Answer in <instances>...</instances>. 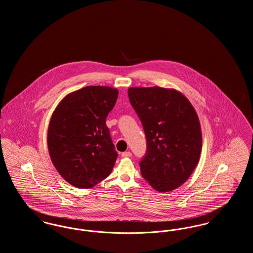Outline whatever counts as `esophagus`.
Returning a JSON list of instances; mask_svg holds the SVG:
<instances>
[{"label":"esophagus","instance_id":"1","mask_svg":"<svg viewBox=\"0 0 253 253\" xmlns=\"http://www.w3.org/2000/svg\"><path fill=\"white\" fill-rule=\"evenodd\" d=\"M121 157H132V153L131 152H124L121 154Z\"/></svg>","mask_w":253,"mask_h":253}]
</instances>
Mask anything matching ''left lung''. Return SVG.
Returning a JSON list of instances; mask_svg holds the SVG:
<instances>
[{"instance_id":"left-lung-1","label":"left lung","mask_w":253,"mask_h":253,"mask_svg":"<svg viewBox=\"0 0 253 253\" xmlns=\"http://www.w3.org/2000/svg\"><path fill=\"white\" fill-rule=\"evenodd\" d=\"M128 96L146 135L141 174L155 190L170 192L186 182L199 161L202 133L197 114L188 98L172 89L132 87Z\"/></svg>"}]
</instances>
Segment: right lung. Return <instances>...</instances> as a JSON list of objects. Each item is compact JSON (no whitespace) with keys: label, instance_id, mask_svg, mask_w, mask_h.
<instances>
[{"label":"right lung","instance_id":"1","mask_svg":"<svg viewBox=\"0 0 253 253\" xmlns=\"http://www.w3.org/2000/svg\"><path fill=\"white\" fill-rule=\"evenodd\" d=\"M119 91L87 86L65 96L49 123L47 144L60 175L77 188L89 189L108 177L118 157L106 118Z\"/></svg>","mask_w":253,"mask_h":253}]
</instances>
